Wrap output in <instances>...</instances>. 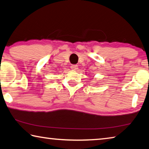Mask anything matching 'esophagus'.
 Returning a JSON list of instances; mask_svg holds the SVG:
<instances>
[{"label":"esophagus","instance_id":"obj_1","mask_svg":"<svg viewBox=\"0 0 149 149\" xmlns=\"http://www.w3.org/2000/svg\"><path fill=\"white\" fill-rule=\"evenodd\" d=\"M70 68H71V69L72 70H76L78 69V65H75V64H73L71 65V66H70Z\"/></svg>","mask_w":149,"mask_h":149}]
</instances>
